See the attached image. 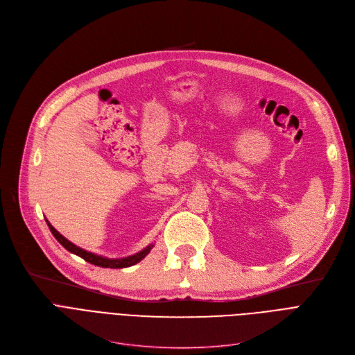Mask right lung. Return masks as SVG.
<instances>
[{
	"label": "right lung",
	"mask_w": 355,
	"mask_h": 355,
	"mask_svg": "<svg viewBox=\"0 0 355 355\" xmlns=\"http://www.w3.org/2000/svg\"><path fill=\"white\" fill-rule=\"evenodd\" d=\"M47 221V220H46ZM47 226L50 229V232L53 233V236L58 239L59 243L66 249L69 250L70 253H74L78 254L79 257L85 259L86 262L95 265V266H101V268H112V269H122V268H129V266H134L137 265L138 262H141V260L151 252V249L154 248V245H149L148 248H145L144 250L132 254V256H128V257H121V259H107V257H103V256H99V254H95V253H90L87 250H83L80 248H78L76 245H73L71 241H69L66 237H63L58 230H55L50 223L47 221Z\"/></svg>",
	"instance_id": "obj_1"
}]
</instances>
